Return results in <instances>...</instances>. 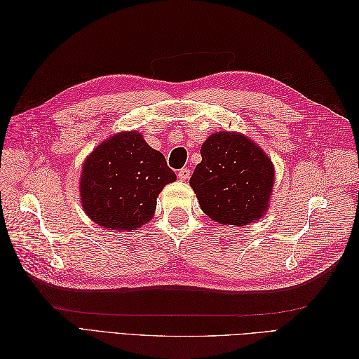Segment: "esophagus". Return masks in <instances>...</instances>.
Here are the masks:
<instances>
[{
    "label": "esophagus",
    "instance_id": "obj_1",
    "mask_svg": "<svg viewBox=\"0 0 359 359\" xmlns=\"http://www.w3.org/2000/svg\"><path fill=\"white\" fill-rule=\"evenodd\" d=\"M178 178H180L181 181L189 180V178H190V169H187V168L180 169V170H178Z\"/></svg>",
    "mask_w": 359,
    "mask_h": 359
}]
</instances>
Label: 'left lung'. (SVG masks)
<instances>
[{
    "label": "left lung",
    "mask_w": 359,
    "mask_h": 359,
    "mask_svg": "<svg viewBox=\"0 0 359 359\" xmlns=\"http://www.w3.org/2000/svg\"><path fill=\"white\" fill-rule=\"evenodd\" d=\"M190 186L202 211L220 224L244 226L262 217L274 186V166L241 133L217 132L201 147Z\"/></svg>",
    "instance_id": "8db88e82"
}]
</instances>
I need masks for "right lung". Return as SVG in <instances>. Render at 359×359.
I'll use <instances>...</instances> for the list:
<instances>
[{
    "label": "right lung",
    "mask_w": 359,
    "mask_h": 359,
    "mask_svg": "<svg viewBox=\"0 0 359 359\" xmlns=\"http://www.w3.org/2000/svg\"><path fill=\"white\" fill-rule=\"evenodd\" d=\"M177 180L165 156L142 135L123 132L86 157L81 175V202L86 215L112 231H135L154 215L163 187Z\"/></svg>",
    "instance_id": "add662e5"
}]
</instances>
